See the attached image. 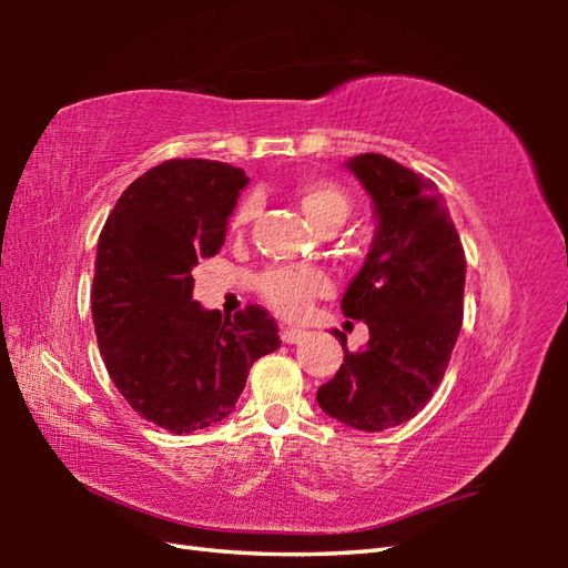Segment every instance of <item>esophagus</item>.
<instances>
[{"label": "esophagus", "instance_id": "obj_1", "mask_svg": "<svg viewBox=\"0 0 568 568\" xmlns=\"http://www.w3.org/2000/svg\"><path fill=\"white\" fill-rule=\"evenodd\" d=\"M281 339L285 344H300L303 339H307V332L305 329H287V327H283L281 329Z\"/></svg>", "mask_w": 568, "mask_h": 568}]
</instances>
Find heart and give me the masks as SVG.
<instances>
[{
    "label": "heart",
    "mask_w": 568,
    "mask_h": 568,
    "mask_svg": "<svg viewBox=\"0 0 568 568\" xmlns=\"http://www.w3.org/2000/svg\"><path fill=\"white\" fill-rule=\"evenodd\" d=\"M300 207H303L310 224L327 232V229H339L346 216L352 214V200L346 192L327 183V180H312L300 187ZM256 200H246L239 204L234 214V229L246 226L256 216ZM258 293L277 315L283 317H303L310 310L312 300L329 293V277L315 268H273L258 277Z\"/></svg>",
    "instance_id": "obj_1"
}]
</instances>
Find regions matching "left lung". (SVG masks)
Returning a JSON list of instances; mask_svg holds the SVG:
<instances>
[{
    "label": "left lung",
    "mask_w": 568,
    "mask_h": 568,
    "mask_svg": "<svg viewBox=\"0 0 568 568\" xmlns=\"http://www.w3.org/2000/svg\"><path fill=\"white\" fill-rule=\"evenodd\" d=\"M373 202L376 232L342 297L346 317L364 320L368 344L317 390L329 417L383 432L415 417L449 366L464 320L466 256L437 185L388 155L346 161Z\"/></svg>",
    "instance_id": "8db88e82"
}]
</instances>
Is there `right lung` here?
Wrapping results in <instances>:
<instances>
[{
    "label": "right lung",
    "instance_id": "1",
    "mask_svg": "<svg viewBox=\"0 0 568 568\" xmlns=\"http://www.w3.org/2000/svg\"><path fill=\"white\" fill-rule=\"evenodd\" d=\"M241 168L175 159L131 183L98 241L92 322L124 400L173 434L234 413L253 361L281 346L258 305L222 320L192 300L200 258L220 253L241 190Z\"/></svg>",
    "mask_w": 568,
    "mask_h": 568
}]
</instances>
